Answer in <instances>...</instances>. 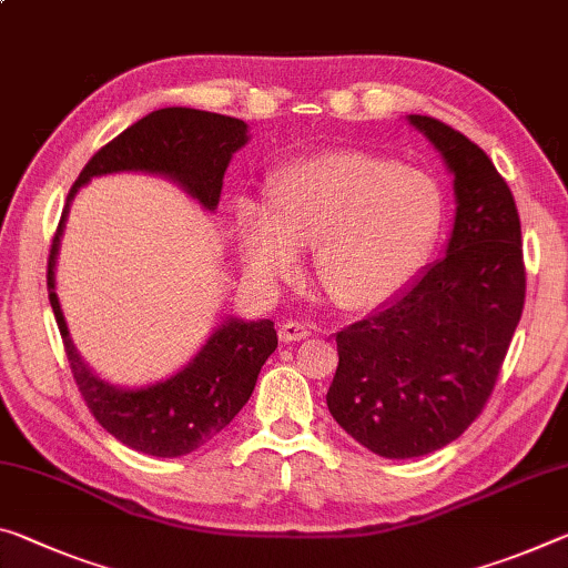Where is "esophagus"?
<instances>
[{
    "label": "esophagus",
    "mask_w": 568,
    "mask_h": 568,
    "mask_svg": "<svg viewBox=\"0 0 568 568\" xmlns=\"http://www.w3.org/2000/svg\"><path fill=\"white\" fill-rule=\"evenodd\" d=\"M277 336H281L283 344H293V341H301V338H308L311 336V328L305 326V323L298 321H285L281 331H277Z\"/></svg>",
    "instance_id": "esophagus-1"
}]
</instances>
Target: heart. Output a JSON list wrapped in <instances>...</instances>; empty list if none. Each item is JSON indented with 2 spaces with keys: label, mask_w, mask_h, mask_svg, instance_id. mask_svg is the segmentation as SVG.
Instances as JSON below:
<instances>
[{
  "label": "heart",
  "mask_w": 568,
  "mask_h": 568,
  "mask_svg": "<svg viewBox=\"0 0 568 568\" xmlns=\"http://www.w3.org/2000/svg\"><path fill=\"white\" fill-rule=\"evenodd\" d=\"M445 220L443 189L427 171L364 151L293 161L267 184V206L237 204V247L257 283L298 267L316 245L321 291L344 311L394 298L435 247Z\"/></svg>",
  "instance_id": "obj_1"
}]
</instances>
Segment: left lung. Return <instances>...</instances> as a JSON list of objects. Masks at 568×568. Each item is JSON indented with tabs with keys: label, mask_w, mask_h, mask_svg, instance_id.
I'll return each instance as SVG.
<instances>
[{
	"label": "left lung",
	"mask_w": 568,
	"mask_h": 568,
	"mask_svg": "<svg viewBox=\"0 0 568 568\" xmlns=\"http://www.w3.org/2000/svg\"><path fill=\"white\" fill-rule=\"evenodd\" d=\"M453 174L445 257L336 333L326 404L358 445L389 460L435 453L488 402L524 313L520 220L506 179L480 146L429 115H407Z\"/></svg>",
	"instance_id": "1"
}]
</instances>
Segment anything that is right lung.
Here are the masks:
<instances>
[{
  "instance_id": "right-lung-1",
  "label": "right lung",
  "mask_w": 568,
  "mask_h": 568,
  "mask_svg": "<svg viewBox=\"0 0 568 568\" xmlns=\"http://www.w3.org/2000/svg\"><path fill=\"white\" fill-rule=\"evenodd\" d=\"M250 141L247 123L196 108H161L98 151L68 194L48 260V293L75 384L98 425L143 455L182 457L220 435L245 407L257 374L277 348L273 321L224 318L176 374L146 386H115L98 376L70 338L55 293L60 237L75 194L90 179L123 171L164 176L214 212L232 156Z\"/></svg>"
}]
</instances>
